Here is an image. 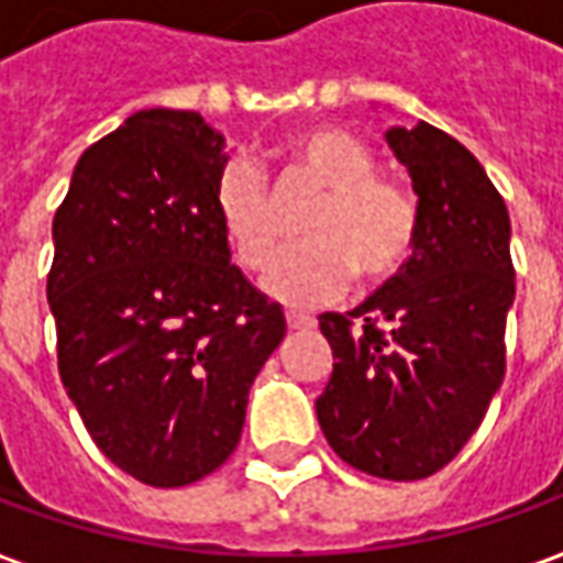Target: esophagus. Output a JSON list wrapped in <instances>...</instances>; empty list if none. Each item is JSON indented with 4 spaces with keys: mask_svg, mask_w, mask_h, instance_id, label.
I'll return each mask as SVG.
<instances>
[{
    "mask_svg": "<svg viewBox=\"0 0 563 563\" xmlns=\"http://www.w3.org/2000/svg\"><path fill=\"white\" fill-rule=\"evenodd\" d=\"M286 323H289V330H311L314 318H308V314H286Z\"/></svg>",
    "mask_w": 563,
    "mask_h": 563,
    "instance_id": "esophagus-1",
    "label": "esophagus"
}]
</instances>
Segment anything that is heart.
I'll return each instance as SVG.
<instances>
[{
  "instance_id": "b5f03b06",
  "label": "heart",
  "mask_w": 563,
  "mask_h": 563,
  "mask_svg": "<svg viewBox=\"0 0 563 563\" xmlns=\"http://www.w3.org/2000/svg\"><path fill=\"white\" fill-rule=\"evenodd\" d=\"M286 162L296 177L323 192L301 227L305 245L283 252L264 277V292L286 308L340 299L352 271L364 283L393 280L417 245L420 211L415 196L379 180L371 148L358 136L318 126L289 140ZM214 211L223 236L249 271H262L277 252V221L262 167L230 158L214 177Z\"/></svg>"
}]
</instances>
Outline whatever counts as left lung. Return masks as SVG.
Returning <instances> with one entry per match:
<instances>
[{
	"instance_id": "left-lung-1",
	"label": "left lung",
	"mask_w": 563,
	"mask_h": 563,
	"mask_svg": "<svg viewBox=\"0 0 563 563\" xmlns=\"http://www.w3.org/2000/svg\"><path fill=\"white\" fill-rule=\"evenodd\" d=\"M386 143L417 196L415 255L358 308L318 318L336 364L314 408L345 464L408 483L464 449L501 386L511 218L449 133L420 121L389 126Z\"/></svg>"
}]
</instances>
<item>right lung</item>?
I'll list each match as a JSON object with an SVG mask.
<instances>
[{
    "label": "right lung",
    "mask_w": 563,
    "mask_h": 563,
    "mask_svg": "<svg viewBox=\"0 0 563 563\" xmlns=\"http://www.w3.org/2000/svg\"><path fill=\"white\" fill-rule=\"evenodd\" d=\"M227 140L199 111L146 108L80 155L52 221L58 374L99 452L146 486L218 471L286 318L214 211Z\"/></svg>",
    "instance_id": "right-lung-1"
}]
</instances>
